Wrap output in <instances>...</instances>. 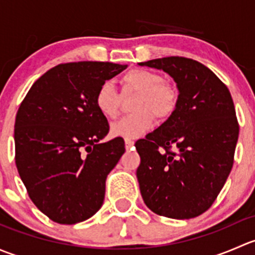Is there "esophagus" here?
<instances>
[{
  "label": "esophagus",
  "instance_id": "34e87169",
  "mask_svg": "<svg viewBox=\"0 0 255 255\" xmlns=\"http://www.w3.org/2000/svg\"><path fill=\"white\" fill-rule=\"evenodd\" d=\"M125 144H126V149H130L133 148V145H134V142H133L132 139H129V138H126Z\"/></svg>",
  "mask_w": 255,
  "mask_h": 255
}]
</instances>
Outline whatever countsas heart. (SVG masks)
I'll use <instances>...</instances> for the list:
<instances>
[{"label":"heart","instance_id":"1","mask_svg":"<svg viewBox=\"0 0 255 255\" xmlns=\"http://www.w3.org/2000/svg\"><path fill=\"white\" fill-rule=\"evenodd\" d=\"M122 95H135L132 101V115L126 116L111 126L113 137L137 138L150 129L154 116L166 120L177 105V91L155 71L133 69L122 78ZM122 95L112 82H102L95 95V105L104 117L113 120L122 106Z\"/></svg>","mask_w":255,"mask_h":255}]
</instances>
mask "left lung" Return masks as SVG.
I'll return each instance as SVG.
<instances>
[{
    "label": "left lung",
    "mask_w": 255,
    "mask_h": 255,
    "mask_svg": "<svg viewBox=\"0 0 255 255\" xmlns=\"http://www.w3.org/2000/svg\"><path fill=\"white\" fill-rule=\"evenodd\" d=\"M139 65L165 71L179 90L173 115L135 143L144 204L164 217H197L212 206L232 170L239 134L232 96L192 59L168 56Z\"/></svg>",
    "instance_id": "obj_1"
}]
</instances>
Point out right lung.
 Returning a JSON list of instances; mask_svg holds the SVG:
<instances>
[{
    "label": "right lung",
    "instance_id": "right-lung-1",
    "mask_svg": "<svg viewBox=\"0 0 255 255\" xmlns=\"http://www.w3.org/2000/svg\"><path fill=\"white\" fill-rule=\"evenodd\" d=\"M126 68L104 61L59 64L32 85L18 109V174L33 204L54 222H82L104 204L106 177L126 149L122 138L100 142L110 126L95 95Z\"/></svg>",
    "mask_w": 255,
    "mask_h": 255
}]
</instances>
